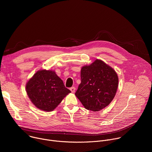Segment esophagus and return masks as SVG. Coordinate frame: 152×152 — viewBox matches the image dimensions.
I'll return each instance as SVG.
<instances>
[{
	"label": "esophagus",
	"mask_w": 152,
	"mask_h": 152,
	"mask_svg": "<svg viewBox=\"0 0 152 152\" xmlns=\"http://www.w3.org/2000/svg\"><path fill=\"white\" fill-rule=\"evenodd\" d=\"M70 91H72V93H74L75 92V90H76V88H75V87H72V88H70Z\"/></svg>",
	"instance_id": "esophagus-1"
}]
</instances>
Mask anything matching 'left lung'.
<instances>
[{
    "instance_id": "obj_1",
    "label": "left lung",
    "mask_w": 152,
    "mask_h": 152,
    "mask_svg": "<svg viewBox=\"0 0 152 152\" xmlns=\"http://www.w3.org/2000/svg\"><path fill=\"white\" fill-rule=\"evenodd\" d=\"M81 82L75 95L85 109L99 111L114 99L118 86L115 71L100 59L86 65L80 71Z\"/></svg>"
}]
</instances>
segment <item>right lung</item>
Masks as SVG:
<instances>
[{
	"label": "right lung",
	"mask_w": 152,
	"mask_h": 152,
	"mask_svg": "<svg viewBox=\"0 0 152 152\" xmlns=\"http://www.w3.org/2000/svg\"><path fill=\"white\" fill-rule=\"evenodd\" d=\"M26 91L32 103L40 110L50 112L71 93L55 71L40 70L28 81Z\"/></svg>",
	"instance_id": "right-lung-1"
}]
</instances>
